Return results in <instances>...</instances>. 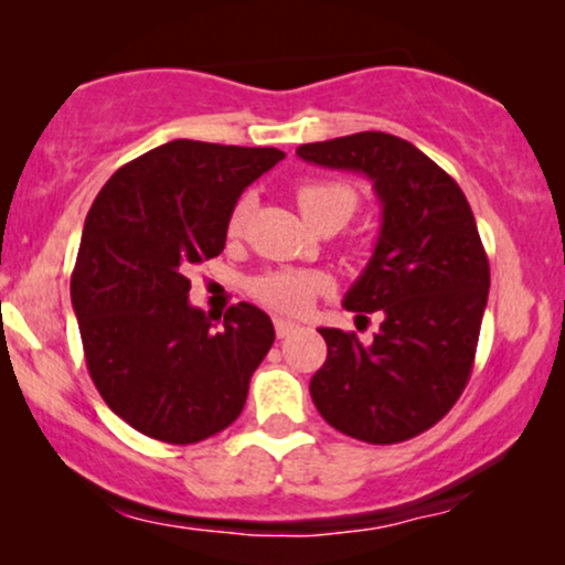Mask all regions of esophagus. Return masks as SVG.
Wrapping results in <instances>:
<instances>
[{
  "mask_svg": "<svg viewBox=\"0 0 565 565\" xmlns=\"http://www.w3.org/2000/svg\"><path fill=\"white\" fill-rule=\"evenodd\" d=\"M274 327H276V334L278 337H289L291 332H297V323L295 321H289V319H281V316H276L274 319Z\"/></svg>",
  "mask_w": 565,
  "mask_h": 565,
  "instance_id": "1",
  "label": "esophagus"
}]
</instances>
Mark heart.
Returning <instances> with one entry per match:
<instances>
[{
	"instance_id": "1",
	"label": "heart",
	"mask_w": 565,
	"mask_h": 565,
	"mask_svg": "<svg viewBox=\"0 0 565 565\" xmlns=\"http://www.w3.org/2000/svg\"><path fill=\"white\" fill-rule=\"evenodd\" d=\"M297 206H300L302 217L310 225L316 220L329 215V212H340L342 217L353 215L355 191L345 183H332V180H310V183L297 185ZM246 212H249V199H238L233 204L228 217V233L236 236L242 233L246 223ZM329 287V278L319 274V270H297V268H281L268 270V274L255 276L249 281V291L257 300L270 305V308L284 310V313H300L313 302L316 295H321Z\"/></svg>"
}]
</instances>
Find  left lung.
Listing matches in <instances>:
<instances>
[{
  "label": "left lung",
  "instance_id": "1",
  "mask_svg": "<svg viewBox=\"0 0 565 565\" xmlns=\"http://www.w3.org/2000/svg\"><path fill=\"white\" fill-rule=\"evenodd\" d=\"M308 164L366 174L382 204L380 236L342 308L380 313V332L319 329L327 361L310 398L334 430L401 444L457 404L476 359L489 260L462 188L408 140L355 132L297 148Z\"/></svg>",
  "mask_w": 565,
  "mask_h": 565
}]
</instances>
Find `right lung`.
Returning <instances> with one entry per match:
<instances>
[{"instance_id": "add662e5", "label": "right lung", "mask_w": 565, "mask_h": 565, "mask_svg": "<svg viewBox=\"0 0 565 565\" xmlns=\"http://www.w3.org/2000/svg\"><path fill=\"white\" fill-rule=\"evenodd\" d=\"M278 148L172 140L111 174L84 220L71 276L89 377L148 438L199 444L242 414L276 332L249 302L215 327L188 302V270L223 252L233 204Z\"/></svg>"}]
</instances>
